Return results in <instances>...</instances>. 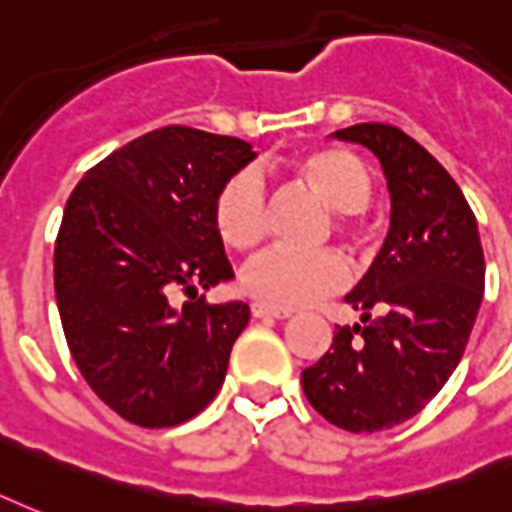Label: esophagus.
<instances>
[{"label": "esophagus", "instance_id": "obj_1", "mask_svg": "<svg viewBox=\"0 0 512 512\" xmlns=\"http://www.w3.org/2000/svg\"><path fill=\"white\" fill-rule=\"evenodd\" d=\"M290 314L293 312H287V309H274V306L260 304V301L252 304V317H274V320H287Z\"/></svg>", "mask_w": 512, "mask_h": 512}]
</instances>
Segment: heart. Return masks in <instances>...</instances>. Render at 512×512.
<instances>
[{
  "instance_id": "heart-1",
  "label": "heart",
  "mask_w": 512,
  "mask_h": 512,
  "mask_svg": "<svg viewBox=\"0 0 512 512\" xmlns=\"http://www.w3.org/2000/svg\"><path fill=\"white\" fill-rule=\"evenodd\" d=\"M295 181L312 189L325 206L339 211V225L352 230L358 225V211L372 200V176L355 154L344 149H314L287 162ZM211 219L217 236L230 249H255L268 227V198L257 170H236L219 187ZM350 268L333 249L295 252V249H268L249 260L241 271V285L257 301L274 309H295L347 285Z\"/></svg>"
}]
</instances>
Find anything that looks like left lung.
I'll return each mask as SVG.
<instances>
[{"label": "left lung", "mask_w": 512, "mask_h": 512, "mask_svg": "<svg viewBox=\"0 0 512 512\" xmlns=\"http://www.w3.org/2000/svg\"><path fill=\"white\" fill-rule=\"evenodd\" d=\"M333 135L380 160L391 227L344 298L361 325H336L331 350L304 369L301 385L328 423L372 434L410 420L442 391L478 317L486 263L464 192L418 140L391 124Z\"/></svg>", "instance_id": "1"}]
</instances>
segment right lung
Listing matches in <instances>:
<instances>
[{
    "label": "right lung",
    "mask_w": 512,
    "mask_h": 512,
    "mask_svg": "<svg viewBox=\"0 0 512 512\" xmlns=\"http://www.w3.org/2000/svg\"><path fill=\"white\" fill-rule=\"evenodd\" d=\"M255 160L241 138L162 127L97 162L64 206L54 290L75 366L116 415L168 429L206 410L249 323L244 301L198 290L233 268L211 219L219 187ZM193 295L181 310L169 295Z\"/></svg>",
    "instance_id": "right-lung-1"
}]
</instances>
